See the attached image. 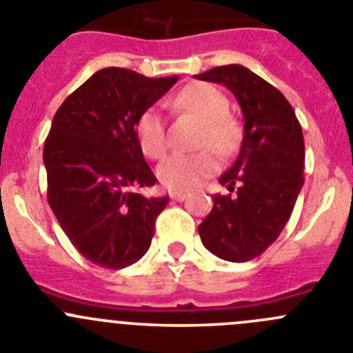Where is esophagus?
<instances>
[{
	"mask_svg": "<svg viewBox=\"0 0 353 353\" xmlns=\"http://www.w3.org/2000/svg\"><path fill=\"white\" fill-rule=\"evenodd\" d=\"M170 199L176 200V202H183V200L188 199V193L186 192H172L170 193Z\"/></svg>",
	"mask_w": 353,
	"mask_h": 353,
	"instance_id": "obj_1",
	"label": "esophagus"
}]
</instances>
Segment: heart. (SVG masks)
I'll use <instances>...</instances> for the list:
<instances>
[{
  "label": "heart",
  "instance_id": "1",
  "mask_svg": "<svg viewBox=\"0 0 353 353\" xmlns=\"http://www.w3.org/2000/svg\"><path fill=\"white\" fill-rule=\"evenodd\" d=\"M176 106L192 113L202 121L200 146H212L217 153L230 154L239 141V127L230 117L228 99L221 90L209 83H193L177 94ZM141 150L150 158H161L169 150L165 121L158 110H148L141 114L136 127ZM217 169V158L212 150L199 153H176L158 167V179L172 192H186L199 186L207 176Z\"/></svg>",
  "mask_w": 353,
  "mask_h": 353
}]
</instances>
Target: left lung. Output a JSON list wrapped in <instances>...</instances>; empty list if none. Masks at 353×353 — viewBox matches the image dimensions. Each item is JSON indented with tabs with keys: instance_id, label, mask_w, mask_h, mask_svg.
I'll return each instance as SVG.
<instances>
[{
	"instance_id": "8db88e82",
	"label": "left lung",
	"mask_w": 353,
	"mask_h": 353,
	"mask_svg": "<svg viewBox=\"0 0 353 353\" xmlns=\"http://www.w3.org/2000/svg\"><path fill=\"white\" fill-rule=\"evenodd\" d=\"M195 78L225 85L243 114L239 157L219 177L235 193L212 196L200 239L217 258L249 261L279 239L305 183L301 125L282 92L243 65H219Z\"/></svg>"
}]
</instances>
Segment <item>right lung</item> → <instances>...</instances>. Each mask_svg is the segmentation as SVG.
Here are the masks:
<instances>
[{
  "label": "right lung",
  "mask_w": 353,
  "mask_h": 353,
  "mask_svg": "<svg viewBox=\"0 0 353 353\" xmlns=\"http://www.w3.org/2000/svg\"><path fill=\"white\" fill-rule=\"evenodd\" d=\"M177 80L104 68L72 92L52 120L43 148L48 203L72 245L94 265L120 270L150 249L169 196L137 193L157 177L136 127Z\"/></svg>",
  "instance_id": "add662e5"
}]
</instances>
